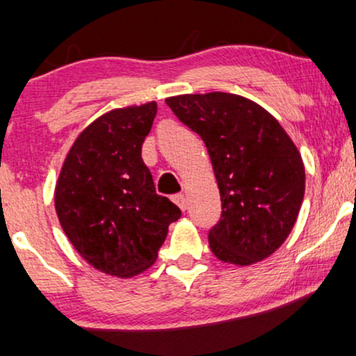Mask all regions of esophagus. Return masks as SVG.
Listing matches in <instances>:
<instances>
[{"label": "esophagus", "instance_id": "obj_1", "mask_svg": "<svg viewBox=\"0 0 356 356\" xmlns=\"http://www.w3.org/2000/svg\"><path fill=\"white\" fill-rule=\"evenodd\" d=\"M172 200H174L175 204L179 205V207H181V211H186V209H187V199H186V195H184V194H177V195L172 197Z\"/></svg>", "mask_w": 356, "mask_h": 356}]
</instances>
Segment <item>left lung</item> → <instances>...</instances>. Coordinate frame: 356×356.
Instances as JSON below:
<instances>
[{"label":"left lung","instance_id":"left-lung-1","mask_svg":"<svg viewBox=\"0 0 356 356\" xmlns=\"http://www.w3.org/2000/svg\"><path fill=\"white\" fill-rule=\"evenodd\" d=\"M179 121L202 137L220 191V220L209 230L217 259L252 265L292 232L305 194L300 152L272 114L229 92L167 97Z\"/></svg>","mask_w":356,"mask_h":356}]
</instances>
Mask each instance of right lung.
<instances>
[{"label":"right lung","instance_id":"obj_1","mask_svg":"<svg viewBox=\"0 0 356 356\" xmlns=\"http://www.w3.org/2000/svg\"><path fill=\"white\" fill-rule=\"evenodd\" d=\"M156 102L114 109L89 124L67 152L54 192L59 224L89 265L134 277L156 262L181 209L157 195L143 144Z\"/></svg>","mask_w":356,"mask_h":356}]
</instances>
